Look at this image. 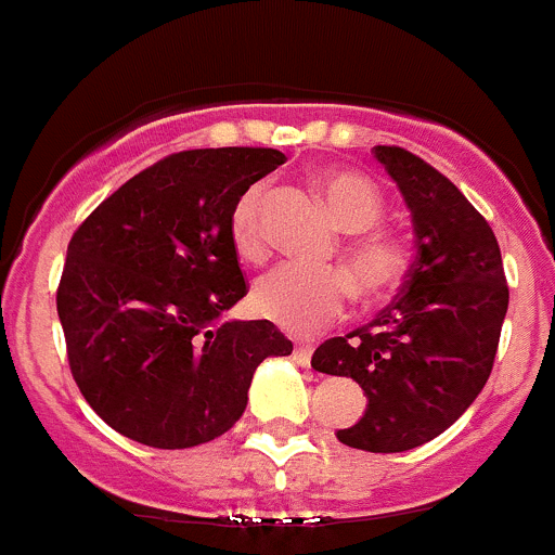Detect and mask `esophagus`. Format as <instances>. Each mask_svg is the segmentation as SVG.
<instances>
[{"mask_svg":"<svg viewBox=\"0 0 555 555\" xmlns=\"http://www.w3.org/2000/svg\"><path fill=\"white\" fill-rule=\"evenodd\" d=\"M311 352H313L311 345H297V347H294L292 356H294V361H297V364L308 366V364H311Z\"/></svg>","mask_w":555,"mask_h":555,"instance_id":"esophagus-1","label":"esophagus"}]
</instances>
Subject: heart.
<instances>
[{
    "label": "heart",
    "mask_w": 555,
    "mask_h": 555,
    "mask_svg": "<svg viewBox=\"0 0 555 555\" xmlns=\"http://www.w3.org/2000/svg\"><path fill=\"white\" fill-rule=\"evenodd\" d=\"M322 197L345 233H358L345 249L347 267L366 297H380L397 286L405 258L389 233L370 230L384 217V194L370 178L347 169H325L317 175ZM267 185H253L233 208L230 242L235 253L258 261L267 253L263 205ZM352 300V283L338 269H308L283 263L261 274L253 286V308L294 336H308L327 322L345 317Z\"/></svg>",
    "instance_id": "1"
}]
</instances>
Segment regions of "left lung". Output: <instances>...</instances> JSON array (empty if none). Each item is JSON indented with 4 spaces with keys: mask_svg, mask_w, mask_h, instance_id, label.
<instances>
[{
    "mask_svg": "<svg viewBox=\"0 0 555 555\" xmlns=\"http://www.w3.org/2000/svg\"><path fill=\"white\" fill-rule=\"evenodd\" d=\"M375 158L411 210L414 263L395 300L327 338L311 366L366 395L364 416L336 430L338 442L403 453L444 434L487 386L508 286L492 228L444 175L400 146H375Z\"/></svg>",
    "mask_w": 555,
    "mask_h": 555,
    "instance_id": "8db88e82",
    "label": "left lung"
}]
</instances>
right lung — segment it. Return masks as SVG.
<instances>
[{
    "label": "right lung",
    "instance_id": "right-lung-1",
    "mask_svg": "<svg viewBox=\"0 0 555 555\" xmlns=\"http://www.w3.org/2000/svg\"><path fill=\"white\" fill-rule=\"evenodd\" d=\"M286 160L219 146L169 155L127 180L72 235L57 286L68 366L88 405L158 450L238 423L263 358L292 356L269 320L224 322L247 294L230 217Z\"/></svg>",
    "mask_w": 555,
    "mask_h": 555
}]
</instances>
